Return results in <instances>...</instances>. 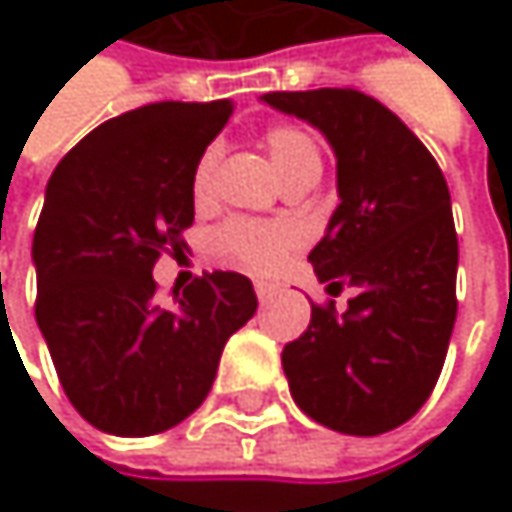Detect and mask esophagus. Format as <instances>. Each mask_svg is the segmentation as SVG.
I'll use <instances>...</instances> for the list:
<instances>
[{"instance_id":"obj_1","label":"esophagus","mask_w":512,"mask_h":512,"mask_svg":"<svg viewBox=\"0 0 512 512\" xmlns=\"http://www.w3.org/2000/svg\"><path fill=\"white\" fill-rule=\"evenodd\" d=\"M255 293H257V299H260V302L266 305V302H269V299H272V296L278 293V287H275V284H269V281H257Z\"/></svg>"}]
</instances>
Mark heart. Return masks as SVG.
<instances>
[{
    "instance_id": "b5f03b06",
    "label": "heart",
    "mask_w": 512,
    "mask_h": 512,
    "mask_svg": "<svg viewBox=\"0 0 512 512\" xmlns=\"http://www.w3.org/2000/svg\"><path fill=\"white\" fill-rule=\"evenodd\" d=\"M263 145L287 186L308 180V177H320V171H323V151H320L317 139L299 124L269 127L263 133ZM216 168H219V145H210L201 151L195 171H192V195L198 201L210 198ZM296 249H299V234L287 222L237 216V219H228L225 225H219L213 234L216 255L225 257L228 263H234L246 272H255V275H269V272L281 269Z\"/></svg>"
}]
</instances>
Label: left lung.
I'll return each instance as SVG.
<instances>
[{
	"label": "left lung",
	"instance_id": "left-lung-1",
	"mask_svg": "<svg viewBox=\"0 0 512 512\" xmlns=\"http://www.w3.org/2000/svg\"><path fill=\"white\" fill-rule=\"evenodd\" d=\"M314 124L338 156L326 237L308 255L347 311L311 305V326L281 353L296 406L347 436L406 424L433 394L457 320V228L445 174L424 142L356 88L269 91Z\"/></svg>",
	"mask_w": 512,
	"mask_h": 512
}]
</instances>
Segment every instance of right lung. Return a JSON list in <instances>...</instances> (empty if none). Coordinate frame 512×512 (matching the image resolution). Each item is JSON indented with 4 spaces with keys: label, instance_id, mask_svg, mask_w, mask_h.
<instances>
[{
    "label": "right lung",
    "instance_id": "add662e5",
    "mask_svg": "<svg viewBox=\"0 0 512 512\" xmlns=\"http://www.w3.org/2000/svg\"><path fill=\"white\" fill-rule=\"evenodd\" d=\"M231 100H162L91 130L55 165L35 228V317L73 409L112 436H154L213 388L228 338L257 311L240 272H204L171 308L154 263L186 246L192 171Z\"/></svg>",
    "mask_w": 512,
    "mask_h": 512
}]
</instances>
